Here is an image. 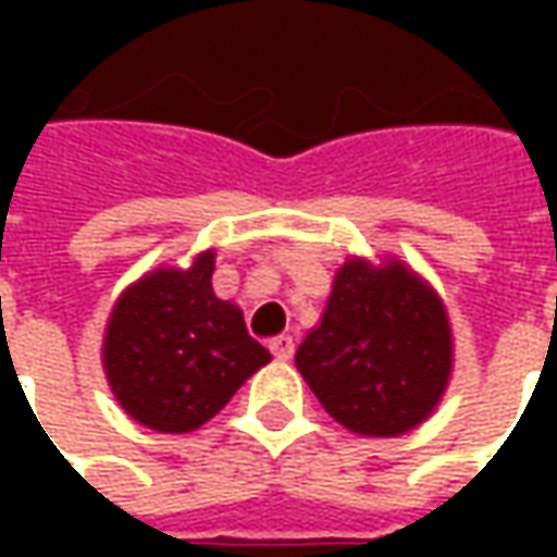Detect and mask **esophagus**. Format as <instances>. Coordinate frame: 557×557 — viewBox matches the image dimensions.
<instances>
[{
	"label": "esophagus",
	"instance_id": "esophagus-1",
	"mask_svg": "<svg viewBox=\"0 0 557 557\" xmlns=\"http://www.w3.org/2000/svg\"><path fill=\"white\" fill-rule=\"evenodd\" d=\"M269 350H272L275 359H290V356H294V337H288V334L272 337V341H269Z\"/></svg>",
	"mask_w": 557,
	"mask_h": 557
}]
</instances>
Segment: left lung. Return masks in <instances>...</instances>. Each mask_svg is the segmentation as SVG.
<instances>
[{"label":"left lung","instance_id":"8db88e82","mask_svg":"<svg viewBox=\"0 0 557 557\" xmlns=\"http://www.w3.org/2000/svg\"><path fill=\"white\" fill-rule=\"evenodd\" d=\"M322 409L362 437H399L437 409L453 372L446 307L399 260L337 269L322 322L294 356Z\"/></svg>","mask_w":557,"mask_h":557}]
</instances>
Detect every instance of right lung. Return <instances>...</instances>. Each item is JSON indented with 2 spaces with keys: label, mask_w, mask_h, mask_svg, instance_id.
I'll return each mask as SVG.
<instances>
[{
  "label": "right lung",
  "mask_w": 557,
  "mask_h": 557,
  "mask_svg": "<svg viewBox=\"0 0 557 557\" xmlns=\"http://www.w3.org/2000/svg\"><path fill=\"white\" fill-rule=\"evenodd\" d=\"M213 250L188 269H154L120 294L104 329V372L126 416L188 434L216 416L269 350L235 304L213 294Z\"/></svg>",
  "instance_id": "obj_1"
}]
</instances>
